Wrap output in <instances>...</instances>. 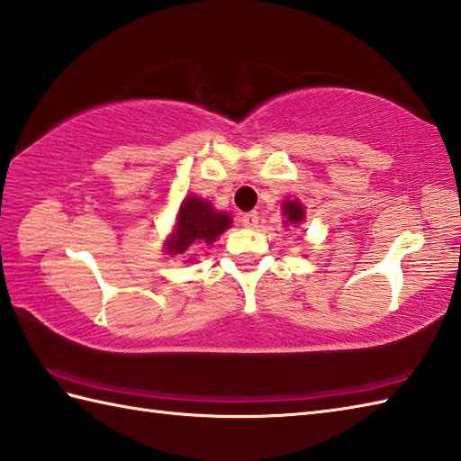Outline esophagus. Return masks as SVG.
Instances as JSON below:
<instances>
[{
	"label": "esophagus",
	"instance_id": "obj_1",
	"mask_svg": "<svg viewBox=\"0 0 461 461\" xmlns=\"http://www.w3.org/2000/svg\"><path fill=\"white\" fill-rule=\"evenodd\" d=\"M240 222H242V227L255 229L257 224H258V214L257 212H244L242 217H240Z\"/></svg>",
	"mask_w": 461,
	"mask_h": 461
}]
</instances>
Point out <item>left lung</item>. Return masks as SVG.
<instances>
[{"mask_svg":"<svg viewBox=\"0 0 461 461\" xmlns=\"http://www.w3.org/2000/svg\"><path fill=\"white\" fill-rule=\"evenodd\" d=\"M285 212H286V222L290 224H298L300 221L304 219V209L303 204H298L296 201H286L285 203Z\"/></svg>","mask_w":461,"mask_h":461,"instance_id":"left-lung-1","label":"left lung"}]
</instances>
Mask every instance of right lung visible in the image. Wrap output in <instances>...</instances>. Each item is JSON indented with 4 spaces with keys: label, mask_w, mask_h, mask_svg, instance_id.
Segmentation results:
<instances>
[{
    "label": "right lung",
    "mask_w": 461,
    "mask_h": 461,
    "mask_svg": "<svg viewBox=\"0 0 461 461\" xmlns=\"http://www.w3.org/2000/svg\"><path fill=\"white\" fill-rule=\"evenodd\" d=\"M229 227L230 217L227 212H217L211 203L191 196L181 204L176 217V230L165 247L168 255H183L196 242H214V239Z\"/></svg>",
    "instance_id": "obj_1"
}]
</instances>
